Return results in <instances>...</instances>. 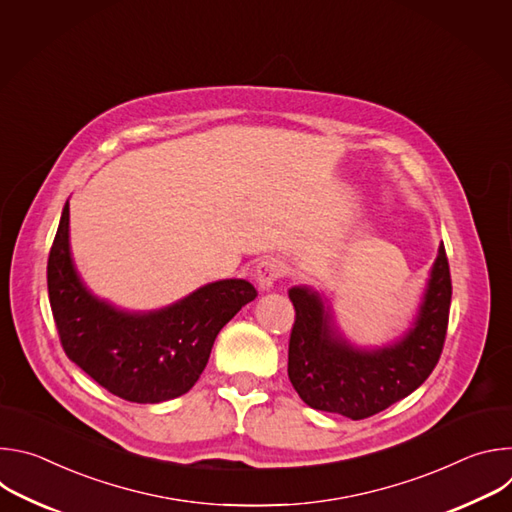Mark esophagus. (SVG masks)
Listing matches in <instances>:
<instances>
[{"label": "esophagus", "instance_id": "obj_1", "mask_svg": "<svg viewBox=\"0 0 512 512\" xmlns=\"http://www.w3.org/2000/svg\"><path fill=\"white\" fill-rule=\"evenodd\" d=\"M283 275H285V263L275 259V257H267L255 267L253 277H255L261 291H269L275 285V281Z\"/></svg>", "mask_w": 512, "mask_h": 512}]
</instances>
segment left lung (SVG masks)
Instances as JSON below:
<instances>
[{
    "instance_id": "8db88e82",
    "label": "left lung",
    "mask_w": 512,
    "mask_h": 512,
    "mask_svg": "<svg viewBox=\"0 0 512 512\" xmlns=\"http://www.w3.org/2000/svg\"><path fill=\"white\" fill-rule=\"evenodd\" d=\"M287 294L296 308L287 377L312 409L350 419L371 417L421 387L440 360L452 300L444 243L409 328L381 346L350 342L318 289L294 285Z\"/></svg>"
}]
</instances>
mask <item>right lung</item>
Wrapping results in <instances>:
<instances>
[{
  "mask_svg": "<svg viewBox=\"0 0 512 512\" xmlns=\"http://www.w3.org/2000/svg\"><path fill=\"white\" fill-rule=\"evenodd\" d=\"M48 298L62 348L77 367L125 401L164 403L194 387L216 334L257 291L247 279H221L160 310L119 308L81 277L66 202L48 257Z\"/></svg>",
  "mask_w": 512,
  "mask_h": 512,
  "instance_id": "1",
  "label": "right lung"
}]
</instances>
